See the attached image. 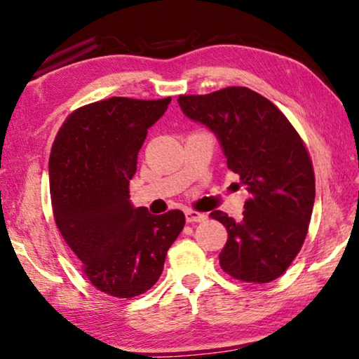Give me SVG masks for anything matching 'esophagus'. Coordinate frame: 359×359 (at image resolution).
<instances>
[{
	"label": "esophagus",
	"instance_id": "esophagus-1",
	"mask_svg": "<svg viewBox=\"0 0 359 359\" xmlns=\"http://www.w3.org/2000/svg\"><path fill=\"white\" fill-rule=\"evenodd\" d=\"M185 219L189 224H196V222H204L206 220V215L203 212H198V210H193V209H187L185 210Z\"/></svg>",
	"mask_w": 359,
	"mask_h": 359
}]
</instances>
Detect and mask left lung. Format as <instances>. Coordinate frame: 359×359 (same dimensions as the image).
<instances>
[{"label": "left lung", "mask_w": 359, "mask_h": 359, "mask_svg": "<svg viewBox=\"0 0 359 359\" xmlns=\"http://www.w3.org/2000/svg\"><path fill=\"white\" fill-rule=\"evenodd\" d=\"M179 105L217 135L226 166L249 191L240 222L210 212L229 233L219 254L222 270L244 283L276 280L302 249L315 203L304 140L276 105L249 88L179 95Z\"/></svg>", "instance_id": "left-lung-1"}]
</instances>
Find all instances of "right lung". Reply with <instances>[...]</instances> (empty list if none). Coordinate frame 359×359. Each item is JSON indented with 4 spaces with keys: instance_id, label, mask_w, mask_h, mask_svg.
<instances>
[{
    "instance_id": "add662e5",
    "label": "right lung",
    "mask_w": 359,
    "mask_h": 359,
    "mask_svg": "<svg viewBox=\"0 0 359 359\" xmlns=\"http://www.w3.org/2000/svg\"><path fill=\"white\" fill-rule=\"evenodd\" d=\"M169 102L111 97L79 107L62 124L50 150L57 229L83 262L84 276L111 297L149 291L185 225L179 209L153 215L129 201V180L147 130Z\"/></svg>"
}]
</instances>
